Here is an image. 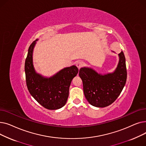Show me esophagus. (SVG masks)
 Returning a JSON list of instances; mask_svg holds the SVG:
<instances>
[{"label": "esophagus", "instance_id": "34e87169", "mask_svg": "<svg viewBox=\"0 0 146 146\" xmlns=\"http://www.w3.org/2000/svg\"><path fill=\"white\" fill-rule=\"evenodd\" d=\"M83 65V63L81 61H78L76 63V66L78 67V68H80Z\"/></svg>", "mask_w": 146, "mask_h": 146}]
</instances>
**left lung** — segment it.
<instances>
[{
  "instance_id": "obj_1",
  "label": "left lung",
  "mask_w": 146,
  "mask_h": 146,
  "mask_svg": "<svg viewBox=\"0 0 146 146\" xmlns=\"http://www.w3.org/2000/svg\"><path fill=\"white\" fill-rule=\"evenodd\" d=\"M119 61L113 72L98 73L90 67H83L79 70L82 80L84 95L92 106L104 108L112 104L119 96L127 80V68L124 52L118 54Z\"/></svg>"
}]
</instances>
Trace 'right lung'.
<instances>
[{
    "mask_svg": "<svg viewBox=\"0 0 146 146\" xmlns=\"http://www.w3.org/2000/svg\"><path fill=\"white\" fill-rule=\"evenodd\" d=\"M37 41L30 45L25 60L27 86L30 94L44 108L58 110L66 104L72 80L79 69L74 65L65 67L49 78L37 73L33 63V51Z\"/></svg>",
    "mask_w": 146,
    "mask_h": 146,
    "instance_id": "obj_1",
    "label": "right lung"
}]
</instances>
